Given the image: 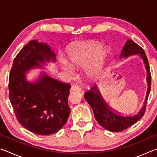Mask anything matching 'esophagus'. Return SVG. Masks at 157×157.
Instances as JSON below:
<instances>
[{"label":"esophagus","instance_id":"esophagus-1","mask_svg":"<svg viewBox=\"0 0 157 157\" xmlns=\"http://www.w3.org/2000/svg\"><path fill=\"white\" fill-rule=\"evenodd\" d=\"M81 91V88H79V87L78 86H77V85H73L71 88V91Z\"/></svg>","mask_w":157,"mask_h":157}]
</instances>
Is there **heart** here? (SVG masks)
<instances>
[{
  "label": "heart",
  "instance_id": "heart-1",
  "mask_svg": "<svg viewBox=\"0 0 157 157\" xmlns=\"http://www.w3.org/2000/svg\"><path fill=\"white\" fill-rule=\"evenodd\" d=\"M108 52L109 50L107 48H103L100 44L77 43L68 48L67 57L70 64L74 67H83L88 64L97 55L94 63L87 69V73L90 78H95L99 75ZM61 63L65 70L71 71V66L65 59H62Z\"/></svg>",
  "mask_w": 157,
  "mask_h": 157
}]
</instances>
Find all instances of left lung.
I'll list each match as a JSON object with an SVG mask.
<instances>
[{
    "instance_id": "left-lung-1",
    "label": "left lung",
    "mask_w": 157,
    "mask_h": 157,
    "mask_svg": "<svg viewBox=\"0 0 157 157\" xmlns=\"http://www.w3.org/2000/svg\"><path fill=\"white\" fill-rule=\"evenodd\" d=\"M134 55H139L145 63L147 70V82L148 84L147 94L143 103V106L139 111L134 115H123L114 111L103 100L96 85L91 87L90 90L84 93V98L94 111L95 118L101 126L111 132H118L123 131L139 121L145 114L146 103L151 89V73L147 58L145 52L141 47L134 41L128 39L121 51V59Z\"/></svg>"
}]
</instances>
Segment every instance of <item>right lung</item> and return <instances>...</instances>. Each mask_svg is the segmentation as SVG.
<instances>
[{
	"label": "right lung",
	"mask_w": 157,
	"mask_h": 157,
	"mask_svg": "<svg viewBox=\"0 0 157 157\" xmlns=\"http://www.w3.org/2000/svg\"><path fill=\"white\" fill-rule=\"evenodd\" d=\"M50 61L55 54L50 46L32 40L21 50L13 62L9 78V98L21 125L39 135L57 132L70 114L68 104L70 84L62 83L42 73L29 82L27 71Z\"/></svg>",
	"instance_id": "obj_1"
}]
</instances>
